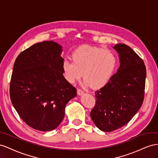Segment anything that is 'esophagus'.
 I'll use <instances>...</instances> for the list:
<instances>
[{
  "mask_svg": "<svg viewBox=\"0 0 158 158\" xmlns=\"http://www.w3.org/2000/svg\"><path fill=\"white\" fill-rule=\"evenodd\" d=\"M77 94L78 95H82V94H84V91H82L81 89H77Z\"/></svg>",
  "mask_w": 158,
  "mask_h": 158,
  "instance_id": "esophagus-1",
  "label": "esophagus"
}]
</instances>
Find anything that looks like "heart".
Wrapping results in <instances>:
<instances>
[{
  "mask_svg": "<svg viewBox=\"0 0 158 158\" xmlns=\"http://www.w3.org/2000/svg\"><path fill=\"white\" fill-rule=\"evenodd\" d=\"M72 59L73 61L64 60L62 62L65 79L73 83L83 75L85 85H90L93 89L102 87L107 83L117 61L116 54L112 50L88 46L75 49L72 53Z\"/></svg>",
  "mask_w": 158,
  "mask_h": 158,
  "instance_id": "b5f03b06",
  "label": "heart"
}]
</instances>
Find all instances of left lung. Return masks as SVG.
<instances>
[{
  "mask_svg": "<svg viewBox=\"0 0 158 158\" xmlns=\"http://www.w3.org/2000/svg\"><path fill=\"white\" fill-rule=\"evenodd\" d=\"M113 48L118 53L120 67L94 93L96 104L90 114L96 127L107 132L127 124L140 109L146 77L144 63L132 48L123 44Z\"/></svg>",
  "mask_w": 158,
  "mask_h": 158,
  "instance_id": "obj_1",
  "label": "left lung"
}]
</instances>
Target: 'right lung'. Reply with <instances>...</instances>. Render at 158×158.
<instances>
[{"mask_svg": "<svg viewBox=\"0 0 158 158\" xmlns=\"http://www.w3.org/2000/svg\"><path fill=\"white\" fill-rule=\"evenodd\" d=\"M62 46L53 41L34 44L15 62L10 84L13 106L26 124L40 131L56 129L77 90L63 75Z\"/></svg>", "mask_w": 158, "mask_h": 158, "instance_id": "right-lung-1", "label": "right lung"}]
</instances>
